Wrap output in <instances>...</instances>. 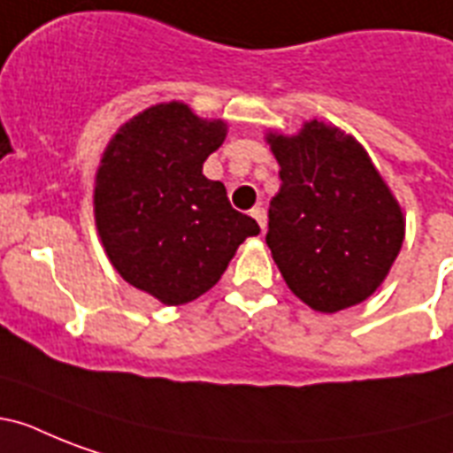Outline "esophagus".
I'll list each match as a JSON object with an SVG mask.
<instances>
[{
    "mask_svg": "<svg viewBox=\"0 0 453 453\" xmlns=\"http://www.w3.org/2000/svg\"><path fill=\"white\" fill-rule=\"evenodd\" d=\"M251 216H254L256 223L261 226V230H265V223H268V219H265V209H263L261 204L254 206V209H251Z\"/></svg>",
    "mask_w": 453,
    "mask_h": 453,
    "instance_id": "obj_1",
    "label": "esophagus"
}]
</instances>
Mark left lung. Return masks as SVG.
I'll return each mask as SVG.
<instances>
[{
	"label": "left lung",
	"instance_id": "left-lung-1",
	"mask_svg": "<svg viewBox=\"0 0 453 453\" xmlns=\"http://www.w3.org/2000/svg\"><path fill=\"white\" fill-rule=\"evenodd\" d=\"M280 192L268 242L289 289L319 312L357 305L379 289L404 240L400 204L355 138L308 122L294 138L270 134Z\"/></svg>",
	"mask_w": 453,
	"mask_h": 453
}]
</instances>
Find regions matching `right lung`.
I'll return each mask as SVG.
<instances>
[{
	"mask_svg": "<svg viewBox=\"0 0 453 453\" xmlns=\"http://www.w3.org/2000/svg\"><path fill=\"white\" fill-rule=\"evenodd\" d=\"M226 141L220 119L159 103L117 131L96 173V226L115 270L166 305L219 282L237 247L261 233L202 164Z\"/></svg>",
	"mask_w": 453,
	"mask_h": 453,
	"instance_id": "right-lung-1",
	"label": "right lung"
}]
</instances>
